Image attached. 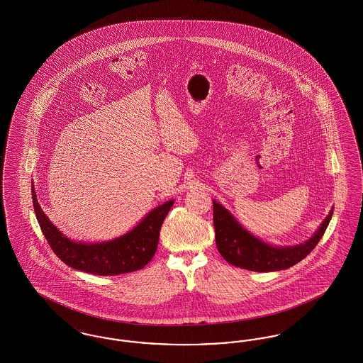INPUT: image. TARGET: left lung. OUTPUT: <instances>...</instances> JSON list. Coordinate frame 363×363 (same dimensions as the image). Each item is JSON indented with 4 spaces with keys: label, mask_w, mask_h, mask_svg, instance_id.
Returning a JSON list of instances; mask_svg holds the SVG:
<instances>
[{
    "label": "left lung",
    "mask_w": 363,
    "mask_h": 363,
    "mask_svg": "<svg viewBox=\"0 0 363 363\" xmlns=\"http://www.w3.org/2000/svg\"><path fill=\"white\" fill-rule=\"evenodd\" d=\"M333 209L305 243L295 246H272L246 231L223 206L213 200V227L216 246L222 257L243 269L255 272H272L286 269L305 259L323 238Z\"/></svg>",
    "instance_id": "8db88e82"
}]
</instances>
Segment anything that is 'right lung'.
Segmentation results:
<instances>
[{
	"instance_id": "add662e5",
	"label": "right lung",
	"mask_w": 363,
	"mask_h": 363,
	"mask_svg": "<svg viewBox=\"0 0 363 363\" xmlns=\"http://www.w3.org/2000/svg\"><path fill=\"white\" fill-rule=\"evenodd\" d=\"M33 203L40 230L58 259L70 268L86 274L111 277L141 269L155 256L160 227L173 207L174 200L152 209L133 230L120 238L96 243L67 238L42 211L36 200L34 185Z\"/></svg>"
}]
</instances>
